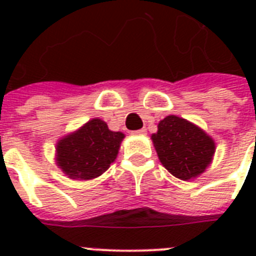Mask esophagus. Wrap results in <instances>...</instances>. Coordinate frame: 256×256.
Instances as JSON below:
<instances>
[{"label":"esophagus","instance_id":"34e87169","mask_svg":"<svg viewBox=\"0 0 256 256\" xmlns=\"http://www.w3.org/2000/svg\"><path fill=\"white\" fill-rule=\"evenodd\" d=\"M133 134H146V130L144 128H142V130H133Z\"/></svg>","mask_w":256,"mask_h":256}]
</instances>
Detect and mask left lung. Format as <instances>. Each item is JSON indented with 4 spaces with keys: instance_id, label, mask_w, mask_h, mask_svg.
Here are the masks:
<instances>
[{
    "instance_id": "8db88e82",
    "label": "left lung",
    "mask_w": 256,
    "mask_h": 256,
    "mask_svg": "<svg viewBox=\"0 0 256 256\" xmlns=\"http://www.w3.org/2000/svg\"><path fill=\"white\" fill-rule=\"evenodd\" d=\"M151 138L162 164L183 180L202 173L216 151L214 141L204 130L176 115L162 119Z\"/></svg>"
}]
</instances>
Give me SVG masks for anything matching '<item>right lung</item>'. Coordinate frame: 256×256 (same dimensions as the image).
<instances>
[{"mask_svg": "<svg viewBox=\"0 0 256 256\" xmlns=\"http://www.w3.org/2000/svg\"><path fill=\"white\" fill-rule=\"evenodd\" d=\"M124 134L112 132L100 119L87 124L58 144V162L73 180H94L110 166Z\"/></svg>", "mask_w": 256, "mask_h": 256, "instance_id": "1", "label": "right lung"}]
</instances>
